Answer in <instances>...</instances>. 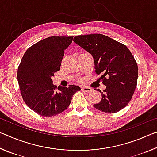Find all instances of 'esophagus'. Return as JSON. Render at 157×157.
Here are the masks:
<instances>
[{"label":"esophagus","mask_w":157,"mask_h":157,"mask_svg":"<svg viewBox=\"0 0 157 157\" xmlns=\"http://www.w3.org/2000/svg\"><path fill=\"white\" fill-rule=\"evenodd\" d=\"M82 91H83L84 92H86V93H89V92H91L92 91V89L90 88V87H87V86H82Z\"/></svg>","instance_id":"1"}]
</instances>
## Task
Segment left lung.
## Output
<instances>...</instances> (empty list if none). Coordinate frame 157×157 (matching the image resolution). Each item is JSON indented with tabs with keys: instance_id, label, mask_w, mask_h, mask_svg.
Masks as SVG:
<instances>
[{
	"instance_id": "8db88e82",
	"label": "left lung",
	"mask_w": 157,
	"mask_h": 157,
	"mask_svg": "<svg viewBox=\"0 0 157 157\" xmlns=\"http://www.w3.org/2000/svg\"><path fill=\"white\" fill-rule=\"evenodd\" d=\"M73 41L94 57L95 73L102 74L106 89L102 100L94 105L97 109L111 113L125 107L131 100L137 85L138 66L125 45L101 34L74 37Z\"/></svg>"
}]
</instances>
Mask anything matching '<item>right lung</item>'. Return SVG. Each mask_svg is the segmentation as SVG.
Segmentation results:
<instances>
[{
    "label": "right lung",
    "mask_w": 157,
    "mask_h": 157,
    "mask_svg": "<svg viewBox=\"0 0 157 157\" xmlns=\"http://www.w3.org/2000/svg\"><path fill=\"white\" fill-rule=\"evenodd\" d=\"M73 38L48 37L29 48L21 61L17 72L21 94L28 107L39 115L51 117L63 112L74 94L80 91L75 85L57 88L52 84V77L60 70L64 50Z\"/></svg>",
    "instance_id": "obj_1"
}]
</instances>
